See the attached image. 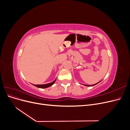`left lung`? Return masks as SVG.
Masks as SVG:
<instances>
[{"instance_id":"obj_1","label":"left lung","mask_w":130,"mask_h":130,"mask_svg":"<svg viewBox=\"0 0 130 130\" xmlns=\"http://www.w3.org/2000/svg\"><path fill=\"white\" fill-rule=\"evenodd\" d=\"M99 82H98V83H99ZM98 83H97V84H98ZM97 84H94V85H84L85 86H94V85H96Z\"/></svg>"}]
</instances>
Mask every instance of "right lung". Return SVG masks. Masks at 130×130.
<instances>
[{"mask_svg":"<svg viewBox=\"0 0 130 130\" xmlns=\"http://www.w3.org/2000/svg\"><path fill=\"white\" fill-rule=\"evenodd\" d=\"M56 78L55 80L53 82H51V83H49V84H45V85H34L35 86H36V87H38V88H47V87H50V86H52L55 82V81H56Z\"/></svg>","mask_w":130,"mask_h":130,"instance_id":"right-lung-1","label":"right lung"}]
</instances>
